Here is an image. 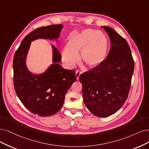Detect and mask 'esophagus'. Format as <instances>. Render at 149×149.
Returning <instances> with one entry per match:
<instances>
[{"mask_svg":"<svg viewBox=\"0 0 149 149\" xmlns=\"http://www.w3.org/2000/svg\"><path fill=\"white\" fill-rule=\"evenodd\" d=\"M80 74H81V73H80V72H78V71H77V72H76L75 75H76V77H77V80H79V77H80Z\"/></svg>","mask_w":149,"mask_h":149,"instance_id":"34e87169","label":"esophagus"}]
</instances>
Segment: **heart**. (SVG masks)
Segmentation results:
<instances>
[{"instance_id": "obj_1", "label": "heart", "mask_w": 149, "mask_h": 149, "mask_svg": "<svg viewBox=\"0 0 149 149\" xmlns=\"http://www.w3.org/2000/svg\"><path fill=\"white\" fill-rule=\"evenodd\" d=\"M109 41L104 33L97 30L85 29L72 32L69 36L68 45L61 51L64 64L69 69H73L80 59L90 69L99 68L104 63L108 56Z\"/></svg>"}]
</instances>
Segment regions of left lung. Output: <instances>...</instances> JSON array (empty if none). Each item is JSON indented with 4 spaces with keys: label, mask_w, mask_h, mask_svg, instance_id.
Returning a JSON list of instances; mask_svg holds the SVG:
<instances>
[{
    "label": "left lung",
    "mask_w": 149,
    "mask_h": 149,
    "mask_svg": "<svg viewBox=\"0 0 149 149\" xmlns=\"http://www.w3.org/2000/svg\"><path fill=\"white\" fill-rule=\"evenodd\" d=\"M110 38L111 49L104 63L79 77L85 105L96 117L117 112L128 98L134 63L126 40L108 26H101Z\"/></svg>",
    "instance_id": "8db88e82"
}]
</instances>
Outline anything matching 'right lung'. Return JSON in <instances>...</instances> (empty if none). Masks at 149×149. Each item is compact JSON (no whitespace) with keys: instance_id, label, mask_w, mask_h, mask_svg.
<instances>
[{"instance_id":"right-lung-1","label":"right lung","mask_w":149,"mask_h":149,"mask_svg":"<svg viewBox=\"0 0 149 149\" xmlns=\"http://www.w3.org/2000/svg\"><path fill=\"white\" fill-rule=\"evenodd\" d=\"M62 24L37 28L27 35L15 52L13 62L15 90L21 102L34 114L48 117L57 113L62 107L65 93L76 81L75 71L64 69L59 63L61 56L52 45V64L42 74H36L27 69L26 58L31 42L39 38L58 40Z\"/></svg>"}]
</instances>
